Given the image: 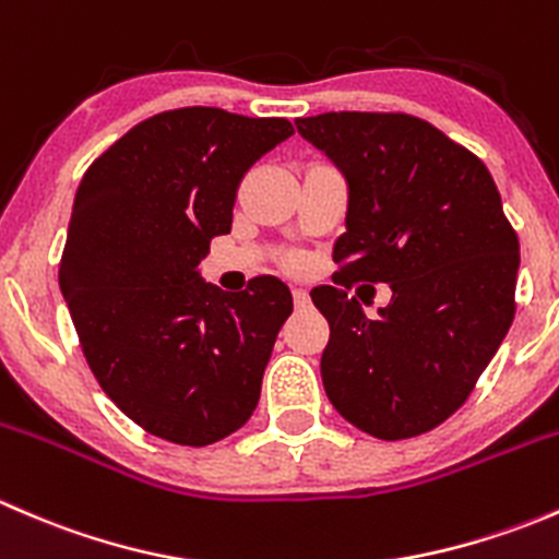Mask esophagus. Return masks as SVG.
<instances>
[{
    "mask_svg": "<svg viewBox=\"0 0 559 559\" xmlns=\"http://www.w3.org/2000/svg\"><path fill=\"white\" fill-rule=\"evenodd\" d=\"M292 300H295V308L311 306V297H308L306 289H292Z\"/></svg>",
    "mask_w": 559,
    "mask_h": 559,
    "instance_id": "1",
    "label": "esophagus"
}]
</instances>
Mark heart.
Here are the masks:
<instances>
[{"label":"heart","instance_id":"1","mask_svg":"<svg viewBox=\"0 0 559 559\" xmlns=\"http://www.w3.org/2000/svg\"><path fill=\"white\" fill-rule=\"evenodd\" d=\"M286 264H289L292 270H300V259H297V257H289V259H286Z\"/></svg>","mask_w":559,"mask_h":559}]
</instances>
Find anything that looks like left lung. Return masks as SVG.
Returning a JSON list of instances; mask_svg holds the SVG:
<instances>
[{
	"label": "left lung",
	"instance_id": "obj_1",
	"mask_svg": "<svg viewBox=\"0 0 559 559\" xmlns=\"http://www.w3.org/2000/svg\"><path fill=\"white\" fill-rule=\"evenodd\" d=\"M297 132L348 180L321 381L337 414L381 441L436 430L467 400L516 311L520 238L484 162L408 112H321ZM389 283L368 320L352 283Z\"/></svg>",
	"mask_w": 559,
	"mask_h": 559
}]
</instances>
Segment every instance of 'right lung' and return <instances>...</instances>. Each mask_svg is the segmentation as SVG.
Masks as SVG:
<instances>
[{"label": "right lung", "instance_id": "right-lung-1", "mask_svg": "<svg viewBox=\"0 0 559 559\" xmlns=\"http://www.w3.org/2000/svg\"><path fill=\"white\" fill-rule=\"evenodd\" d=\"M289 134L286 118L178 107L129 129L78 186L61 295L94 379L151 436L207 447L257 408L289 286L264 275L224 295L197 267L233 227L243 175Z\"/></svg>", "mask_w": 559, "mask_h": 559}]
</instances>
